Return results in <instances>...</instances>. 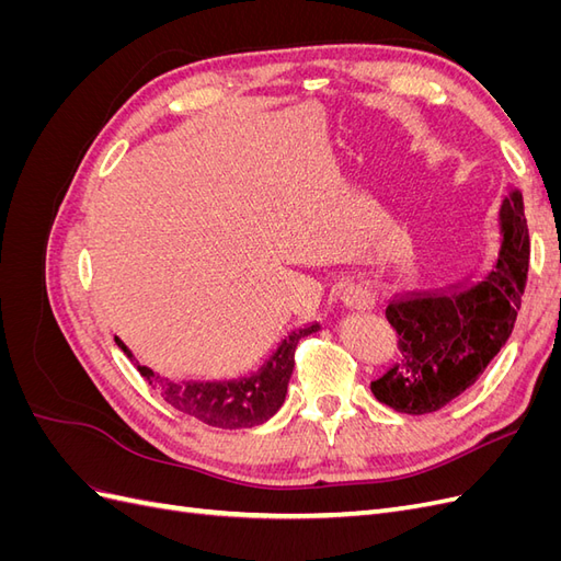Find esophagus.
<instances>
[{
    "label": "esophagus",
    "mask_w": 561,
    "mask_h": 561,
    "mask_svg": "<svg viewBox=\"0 0 561 561\" xmlns=\"http://www.w3.org/2000/svg\"><path fill=\"white\" fill-rule=\"evenodd\" d=\"M342 301H344V307H348L353 311H369L371 307H375V295H371L367 287L351 283L342 290Z\"/></svg>",
    "instance_id": "obj_1"
}]
</instances>
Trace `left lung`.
<instances>
[{"instance_id": "left-lung-1", "label": "left lung", "mask_w": 561, "mask_h": 561, "mask_svg": "<svg viewBox=\"0 0 561 561\" xmlns=\"http://www.w3.org/2000/svg\"><path fill=\"white\" fill-rule=\"evenodd\" d=\"M503 243L489 274L447 293L390 301L386 318L400 334V360L371 381V393L396 412L443 410L480 379L513 334L529 274V227L522 194L501 206Z\"/></svg>"}]
</instances>
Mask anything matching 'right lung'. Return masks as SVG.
Masks as SVG:
<instances>
[{
    "label": "right lung",
    "instance_id": "obj_1",
    "mask_svg": "<svg viewBox=\"0 0 561 561\" xmlns=\"http://www.w3.org/2000/svg\"><path fill=\"white\" fill-rule=\"evenodd\" d=\"M320 325L313 322L309 328L295 330L290 336L283 339V344L276 353L264 363L257 375L239 379V381H225V383H203V381H171L154 375L149 367L135 360L140 375L149 381V386H157L165 402H171L175 410L190 414L208 426L215 428H252L260 426L266 419L274 416L280 404L285 402L287 381L293 377L295 369V351L301 336L318 332ZM116 344L133 360V353L126 348L124 342Z\"/></svg>",
    "mask_w": 561,
    "mask_h": 561
}]
</instances>
